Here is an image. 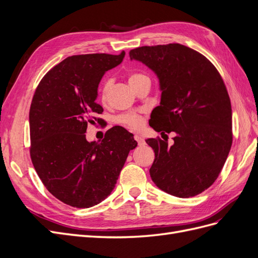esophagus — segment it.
I'll use <instances>...</instances> for the list:
<instances>
[{
	"label": "esophagus",
	"instance_id": "34e87169",
	"mask_svg": "<svg viewBox=\"0 0 258 258\" xmlns=\"http://www.w3.org/2000/svg\"><path fill=\"white\" fill-rule=\"evenodd\" d=\"M135 140L139 143V145H144L145 144V140L141 136H135Z\"/></svg>",
	"mask_w": 258,
	"mask_h": 258
}]
</instances>
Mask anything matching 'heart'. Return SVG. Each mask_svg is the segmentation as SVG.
Masks as SVG:
<instances>
[{
  "instance_id": "heart-1",
  "label": "heart",
  "mask_w": 258,
  "mask_h": 258,
  "mask_svg": "<svg viewBox=\"0 0 258 258\" xmlns=\"http://www.w3.org/2000/svg\"><path fill=\"white\" fill-rule=\"evenodd\" d=\"M144 81H150L148 80V77L144 74L141 73H130L128 76V82L130 84V86L132 88H135L137 85H139L140 83H142ZM111 86H112V82L110 80H106L102 86H101L100 88V96H101V100L105 102L107 96H108V92H110L111 89ZM118 122L124 124V126H127L131 129H138L142 126V122L143 119L142 117L136 114V113H127V114H122L118 117Z\"/></svg>"
}]
</instances>
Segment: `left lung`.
<instances>
[{
    "label": "left lung",
    "instance_id": "left-lung-1",
    "mask_svg": "<svg viewBox=\"0 0 258 258\" xmlns=\"http://www.w3.org/2000/svg\"><path fill=\"white\" fill-rule=\"evenodd\" d=\"M129 56L159 81L160 104L151 127L176 134L171 146L146 140L155 152L153 182L175 197L196 196L215 182L232 143L231 104L222 77L205 56L181 44L143 46Z\"/></svg>",
    "mask_w": 258,
    "mask_h": 258
}]
</instances>
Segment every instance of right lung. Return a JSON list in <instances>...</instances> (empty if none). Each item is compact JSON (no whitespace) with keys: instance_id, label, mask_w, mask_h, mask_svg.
Returning <instances> with one entry per match:
<instances>
[{"instance_id":"obj_1","label":"right lung","mask_w":258,"mask_h":258,"mask_svg":"<svg viewBox=\"0 0 258 258\" xmlns=\"http://www.w3.org/2000/svg\"><path fill=\"white\" fill-rule=\"evenodd\" d=\"M120 54L90 53L68 57L38 84L30 107L31 159L50 194L75 208H90L110 196L137 147L134 135L116 126L101 142H88V124L101 123L103 108L96 102L106 71L119 66Z\"/></svg>"}]
</instances>
